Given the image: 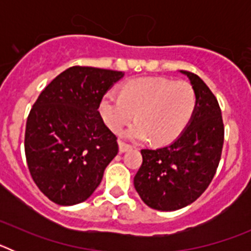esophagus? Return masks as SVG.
<instances>
[{"label":"esophagus","instance_id":"esophagus-1","mask_svg":"<svg viewBox=\"0 0 251 251\" xmlns=\"http://www.w3.org/2000/svg\"><path fill=\"white\" fill-rule=\"evenodd\" d=\"M129 150H132V146H129V145H127V143H124V142L119 141V152L124 153Z\"/></svg>","mask_w":251,"mask_h":251}]
</instances>
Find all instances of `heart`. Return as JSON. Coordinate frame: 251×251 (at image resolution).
<instances>
[{"mask_svg": "<svg viewBox=\"0 0 251 251\" xmlns=\"http://www.w3.org/2000/svg\"><path fill=\"white\" fill-rule=\"evenodd\" d=\"M197 95L192 85L159 77H138L127 81L121 93L109 90L99 103V113L110 130L119 133L133 118L137 121L124 130L132 141L165 145L182 133L194 117Z\"/></svg>", "mask_w": 251, "mask_h": 251, "instance_id": "obj_1", "label": "heart"}]
</instances>
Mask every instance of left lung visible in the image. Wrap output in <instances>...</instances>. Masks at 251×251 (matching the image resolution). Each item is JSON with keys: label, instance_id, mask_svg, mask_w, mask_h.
<instances>
[{"label": "left lung", "instance_id": "1", "mask_svg": "<svg viewBox=\"0 0 251 251\" xmlns=\"http://www.w3.org/2000/svg\"><path fill=\"white\" fill-rule=\"evenodd\" d=\"M197 95L194 117L171 145L142 150L134 176L142 201L158 211H175L196 201L216 174L224 145V123L217 99L200 76L179 70Z\"/></svg>", "mask_w": 251, "mask_h": 251}]
</instances>
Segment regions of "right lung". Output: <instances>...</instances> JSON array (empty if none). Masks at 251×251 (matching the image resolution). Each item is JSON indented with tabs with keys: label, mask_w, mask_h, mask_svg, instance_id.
Returning a JSON list of instances; mask_svg holds the SVG:
<instances>
[{
	"label": "right lung",
	"mask_w": 251,
	"mask_h": 251,
	"mask_svg": "<svg viewBox=\"0 0 251 251\" xmlns=\"http://www.w3.org/2000/svg\"><path fill=\"white\" fill-rule=\"evenodd\" d=\"M124 73L72 66L57 75L30 110L25 154L32 179L49 200H88L118 153L117 137L99 113L103 95Z\"/></svg>",
	"instance_id": "add662e5"
}]
</instances>
